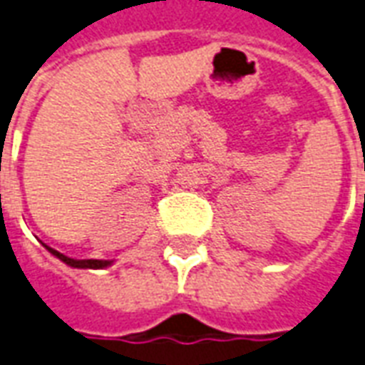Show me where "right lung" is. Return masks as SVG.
Masks as SVG:
<instances>
[{"label": "right lung", "instance_id": "add662e5", "mask_svg": "<svg viewBox=\"0 0 365 365\" xmlns=\"http://www.w3.org/2000/svg\"><path fill=\"white\" fill-rule=\"evenodd\" d=\"M48 247V245H46ZM50 253H53L56 257L61 259L63 263H67L69 267H77V269H102V267H108L112 261H100V259H71L66 257L63 253H59V251L52 250V247H48Z\"/></svg>", "mask_w": 365, "mask_h": 365}]
</instances>
